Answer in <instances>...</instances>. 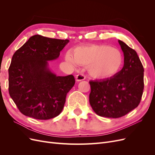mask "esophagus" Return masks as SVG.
I'll return each mask as SVG.
<instances>
[{"label": "esophagus", "mask_w": 155, "mask_h": 155, "mask_svg": "<svg viewBox=\"0 0 155 155\" xmlns=\"http://www.w3.org/2000/svg\"><path fill=\"white\" fill-rule=\"evenodd\" d=\"M85 79V75L83 74H78L76 77V81H81L84 80Z\"/></svg>", "instance_id": "esophagus-1"}]
</instances>
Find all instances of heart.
Masks as SVG:
<instances>
[{
    "label": "heart",
    "instance_id": "b5f03b06",
    "mask_svg": "<svg viewBox=\"0 0 155 155\" xmlns=\"http://www.w3.org/2000/svg\"><path fill=\"white\" fill-rule=\"evenodd\" d=\"M65 59L72 67L87 65L89 74L96 78H108L119 72L124 62L118 49L107 45L81 46L75 50L74 55L68 52Z\"/></svg>",
    "mask_w": 155,
    "mask_h": 155
}]
</instances>
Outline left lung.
<instances>
[{
	"instance_id": "left-lung-1",
	"label": "left lung",
	"mask_w": 155,
	"mask_h": 155,
	"mask_svg": "<svg viewBox=\"0 0 155 155\" xmlns=\"http://www.w3.org/2000/svg\"><path fill=\"white\" fill-rule=\"evenodd\" d=\"M118 43L124 55L122 69L110 78L89 81L90 104L97 115L106 118H120L137 107L144 87V69L137 51Z\"/></svg>"
}]
</instances>
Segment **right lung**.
Here are the masks:
<instances>
[{
  "label": "right lung",
  "mask_w": 155,
  "mask_h": 155,
  "mask_svg": "<svg viewBox=\"0 0 155 155\" xmlns=\"http://www.w3.org/2000/svg\"><path fill=\"white\" fill-rule=\"evenodd\" d=\"M68 42L35 35L13 54L8 70L9 93L22 114L49 120L61 112L75 79L72 75L56 76L48 61L58 59Z\"/></svg>",
  "instance_id": "1"
}]
</instances>
